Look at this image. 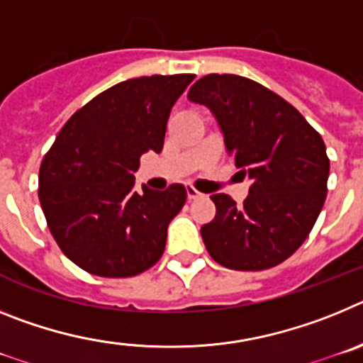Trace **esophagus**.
Wrapping results in <instances>:
<instances>
[{"mask_svg":"<svg viewBox=\"0 0 363 363\" xmlns=\"http://www.w3.org/2000/svg\"><path fill=\"white\" fill-rule=\"evenodd\" d=\"M187 196H189V200H198V198H201V196H203V194H201L200 191H196V189H194V187H191V185H189V187H187Z\"/></svg>","mask_w":363,"mask_h":363,"instance_id":"34e87169","label":"esophagus"}]
</instances>
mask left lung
<instances>
[{
	"label": "left lung",
	"instance_id": "obj_1",
	"mask_svg": "<svg viewBox=\"0 0 363 363\" xmlns=\"http://www.w3.org/2000/svg\"><path fill=\"white\" fill-rule=\"evenodd\" d=\"M216 118L243 178V205L213 194L216 216L201 227L213 259L234 271H264L306 242L327 194L329 158L322 136L264 85L234 74H209L189 91Z\"/></svg>",
	"mask_w": 363,
	"mask_h": 363
}]
</instances>
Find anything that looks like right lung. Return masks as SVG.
Instances as JSON below:
<instances>
[{
	"mask_svg": "<svg viewBox=\"0 0 363 363\" xmlns=\"http://www.w3.org/2000/svg\"><path fill=\"white\" fill-rule=\"evenodd\" d=\"M194 74L142 76L111 86L74 112L40 167V203L63 255L83 271L127 278L163 255L167 227L187 191L142 185V154L162 152L167 120Z\"/></svg>",
	"mask_w": 363,
	"mask_h": 363,
	"instance_id": "add662e5",
	"label": "right lung"
}]
</instances>
